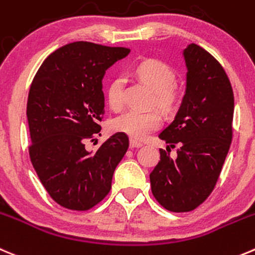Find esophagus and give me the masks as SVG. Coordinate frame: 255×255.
<instances>
[{
    "instance_id": "esophagus-1",
    "label": "esophagus",
    "mask_w": 255,
    "mask_h": 255,
    "mask_svg": "<svg viewBox=\"0 0 255 255\" xmlns=\"http://www.w3.org/2000/svg\"><path fill=\"white\" fill-rule=\"evenodd\" d=\"M142 145L143 144L140 142H138V140L130 138V140H129V147L130 148H139V147H142Z\"/></svg>"
}]
</instances>
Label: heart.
<instances>
[{"instance_id":"obj_1","label":"heart","mask_w":255,"mask_h":255,"mask_svg":"<svg viewBox=\"0 0 255 255\" xmlns=\"http://www.w3.org/2000/svg\"><path fill=\"white\" fill-rule=\"evenodd\" d=\"M139 80L154 90L155 101L162 107H170L178 100L177 87L174 86L175 72L168 63L155 58L139 62L134 68ZM122 77L111 81L107 88V100L113 110H120L123 103ZM162 125V116L157 111L127 110L112 121L113 129L122 132L135 139H142L148 133L158 129Z\"/></svg>"}]
</instances>
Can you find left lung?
<instances>
[{
  "label": "left lung",
  "instance_id": "obj_1",
  "mask_svg": "<svg viewBox=\"0 0 255 255\" xmlns=\"http://www.w3.org/2000/svg\"><path fill=\"white\" fill-rule=\"evenodd\" d=\"M185 92L174 120L158 137L177 157L159 149L160 160L149 174L152 193L170 212H190L214 189L232 143L234 96L226 71L196 43L183 49ZM168 145V148H169Z\"/></svg>",
  "mask_w": 255,
  "mask_h": 255
}]
</instances>
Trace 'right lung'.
<instances>
[{"instance_id": "obj_1", "label": "right lung", "mask_w": 255, "mask_h": 255, "mask_svg": "<svg viewBox=\"0 0 255 255\" xmlns=\"http://www.w3.org/2000/svg\"><path fill=\"white\" fill-rule=\"evenodd\" d=\"M129 52L73 42L49 54L34 76L27 101L29 157L51 198L65 208L87 211L100 203L127 152L129 140L122 132L95 153L86 142L101 132L106 71Z\"/></svg>"}]
</instances>
